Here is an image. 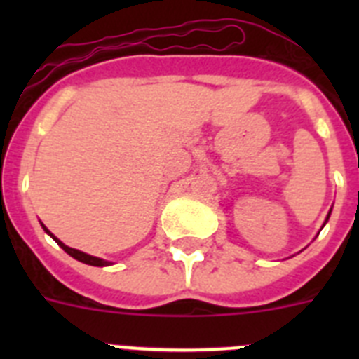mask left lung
Masks as SVG:
<instances>
[{
  "instance_id": "8db88e82",
  "label": "left lung",
  "mask_w": 359,
  "mask_h": 359,
  "mask_svg": "<svg viewBox=\"0 0 359 359\" xmlns=\"http://www.w3.org/2000/svg\"><path fill=\"white\" fill-rule=\"evenodd\" d=\"M329 215H331V212H329V214H327V219H329ZM327 219H325V223H327ZM325 223H323V224H325Z\"/></svg>"
}]
</instances>
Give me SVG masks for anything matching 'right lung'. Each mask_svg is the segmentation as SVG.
<instances>
[{
  "mask_svg": "<svg viewBox=\"0 0 359 359\" xmlns=\"http://www.w3.org/2000/svg\"><path fill=\"white\" fill-rule=\"evenodd\" d=\"M41 226H43L44 231H46V233H48V236L52 237V239L55 241V243L59 244V246H61V248L65 250L66 253H68V255H72L73 259H77V261L84 262V264H90V266H109L111 264V262L104 261V259H98V257L88 255V253H84V252H79V250H75V248H69V246H66L65 243H61V241L57 239V237L53 236V233H50V230L46 226H44V224H41Z\"/></svg>",
  "mask_w": 359,
  "mask_h": 359,
  "instance_id": "1",
  "label": "right lung"
}]
</instances>
